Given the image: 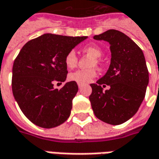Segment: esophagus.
<instances>
[{
    "mask_svg": "<svg viewBox=\"0 0 159 159\" xmlns=\"http://www.w3.org/2000/svg\"><path fill=\"white\" fill-rule=\"evenodd\" d=\"M78 86L80 89H81V88L83 87V84H78Z\"/></svg>",
    "mask_w": 159,
    "mask_h": 159,
    "instance_id": "esophagus-1",
    "label": "esophagus"
}]
</instances>
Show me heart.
Listing matches in <instances>:
<instances>
[{"instance_id": "obj_1", "label": "heart", "mask_w": 159, "mask_h": 159, "mask_svg": "<svg viewBox=\"0 0 159 159\" xmlns=\"http://www.w3.org/2000/svg\"><path fill=\"white\" fill-rule=\"evenodd\" d=\"M83 52L86 53L88 55L93 57V59L91 60L90 67H101L102 66V60L101 57L102 56V50L100 47L97 46H87L83 48ZM65 65L68 68H75L78 64V57L76 55L75 51L68 52L65 56L64 59ZM97 76V71L94 68L90 69H80L77 71L73 72L68 75V80L71 81H75L76 83L81 84H87L93 78Z\"/></svg>"}]
</instances>
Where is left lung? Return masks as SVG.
<instances>
[{
    "mask_svg": "<svg viewBox=\"0 0 159 159\" xmlns=\"http://www.w3.org/2000/svg\"><path fill=\"white\" fill-rule=\"evenodd\" d=\"M93 38L109 43L112 57L106 75L97 84H91V107L97 119L109 125H121L136 113L146 95L149 75L144 54L119 30H109ZM105 84L110 89L103 92L101 85Z\"/></svg>",
    "mask_w": 159,
    "mask_h": 159,
    "instance_id": "1",
    "label": "left lung"
}]
</instances>
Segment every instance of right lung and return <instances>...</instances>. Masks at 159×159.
Masks as SVG:
<instances>
[{"instance_id":"right-lung-1","label":"right lung","mask_w":159,"mask_h":159,"mask_svg":"<svg viewBox=\"0 0 159 159\" xmlns=\"http://www.w3.org/2000/svg\"><path fill=\"white\" fill-rule=\"evenodd\" d=\"M86 38L44 34L28 41L14 60L13 97L24 115L37 126L54 128L70 116L78 84L70 81L58 90L53 84L65 81L66 54Z\"/></svg>"}]
</instances>
